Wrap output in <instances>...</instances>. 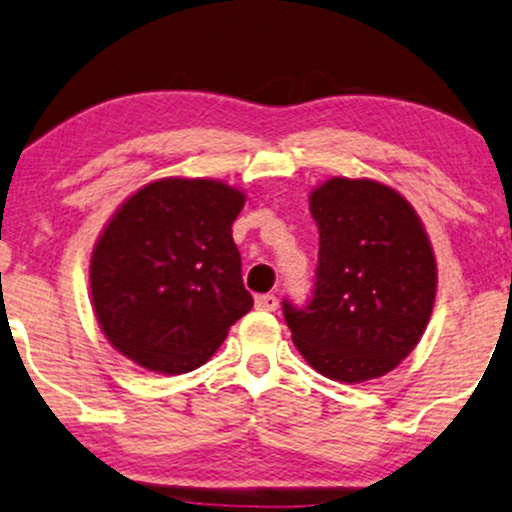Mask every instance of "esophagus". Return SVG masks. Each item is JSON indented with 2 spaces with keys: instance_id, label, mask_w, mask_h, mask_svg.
<instances>
[{
  "instance_id": "esophagus-1",
  "label": "esophagus",
  "mask_w": 512,
  "mask_h": 512,
  "mask_svg": "<svg viewBox=\"0 0 512 512\" xmlns=\"http://www.w3.org/2000/svg\"><path fill=\"white\" fill-rule=\"evenodd\" d=\"M255 307L262 309V312H276L278 309V297L276 295H257L255 297Z\"/></svg>"
}]
</instances>
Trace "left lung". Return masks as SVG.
Segmentation results:
<instances>
[{"mask_svg": "<svg viewBox=\"0 0 512 512\" xmlns=\"http://www.w3.org/2000/svg\"><path fill=\"white\" fill-rule=\"evenodd\" d=\"M309 210L319 226L314 293L283 300L295 347L321 375L364 383L399 366L423 338L437 293V262L423 222L390 186L333 177Z\"/></svg>", "mask_w": 512, "mask_h": 512, "instance_id": "obj_1", "label": "left lung"}]
</instances>
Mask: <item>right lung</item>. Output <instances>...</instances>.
<instances>
[{
	"instance_id": "add662e5",
	"label": "right lung",
	"mask_w": 512,
	"mask_h": 512,
	"mask_svg": "<svg viewBox=\"0 0 512 512\" xmlns=\"http://www.w3.org/2000/svg\"><path fill=\"white\" fill-rule=\"evenodd\" d=\"M243 191L167 177L120 205L92 252V304L108 342L148 371L203 366L252 309L231 224Z\"/></svg>"
}]
</instances>
